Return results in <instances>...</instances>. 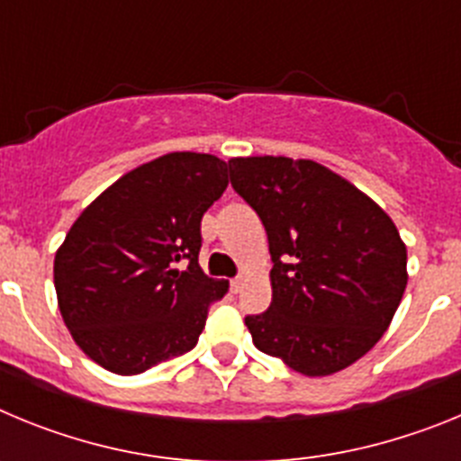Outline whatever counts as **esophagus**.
<instances>
[{
  "label": "esophagus",
  "mask_w": 461,
  "mask_h": 461,
  "mask_svg": "<svg viewBox=\"0 0 461 461\" xmlns=\"http://www.w3.org/2000/svg\"><path fill=\"white\" fill-rule=\"evenodd\" d=\"M244 288V276L240 275V276H235L233 281H230V291L233 293H240Z\"/></svg>",
  "instance_id": "esophagus-1"
}]
</instances>
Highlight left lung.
<instances>
[{"label": "left lung", "instance_id": "obj_1", "mask_svg": "<svg viewBox=\"0 0 461 461\" xmlns=\"http://www.w3.org/2000/svg\"><path fill=\"white\" fill-rule=\"evenodd\" d=\"M230 185L266 226L272 303L247 316L256 348L304 376L346 369L397 312L406 247L360 189L309 158H230Z\"/></svg>", "mask_w": 461, "mask_h": 461}]
</instances>
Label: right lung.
Wrapping results in <instances>:
<instances>
[{
  "instance_id": "right-lung-1",
  "label": "right lung",
  "mask_w": 461,
  "mask_h": 461,
  "mask_svg": "<svg viewBox=\"0 0 461 461\" xmlns=\"http://www.w3.org/2000/svg\"><path fill=\"white\" fill-rule=\"evenodd\" d=\"M226 186V161L170 152L85 207L55 254L57 303L85 356L133 376L194 348L228 291L198 266L201 219Z\"/></svg>"
}]
</instances>
